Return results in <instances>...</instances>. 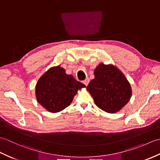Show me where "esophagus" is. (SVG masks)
<instances>
[{
	"label": "esophagus",
	"mask_w": 160,
	"mask_h": 160,
	"mask_svg": "<svg viewBox=\"0 0 160 160\" xmlns=\"http://www.w3.org/2000/svg\"><path fill=\"white\" fill-rule=\"evenodd\" d=\"M89 78H87L86 80H84L83 81V84H85V86H87L88 84H89Z\"/></svg>",
	"instance_id": "esophagus-1"
}]
</instances>
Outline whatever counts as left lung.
<instances>
[{"mask_svg":"<svg viewBox=\"0 0 160 160\" xmlns=\"http://www.w3.org/2000/svg\"><path fill=\"white\" fill-rule=\"evenodd\" d=\"M95 78L87 89L100 109L109 113L120 111L132 95V89L124 73L113 64L100 63L94 70Z\"/></svg>","mask_w":160,"mask_h":160,"instance_id":"1","label":"left lung"}]
</instances>
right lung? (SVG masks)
Masks as SVG:
<instances>
[{
  "label": "right lung",
  "instance_id": "right-lung-1",
  "mask_svg": "<svg viewBox=\"0 0 160 160\" xmlns=\"http://www.w3.org/2000/svg\"><path fill=\"white\" fill-rule=\"evenodd\" d=\"M86 86L68 75L60 65L51 67L37 82V102L50 113H58L69 107L78 91Z\"/></svg>",
  "mask_w": 160,
  "mask_h": 160
}]
</instances>
